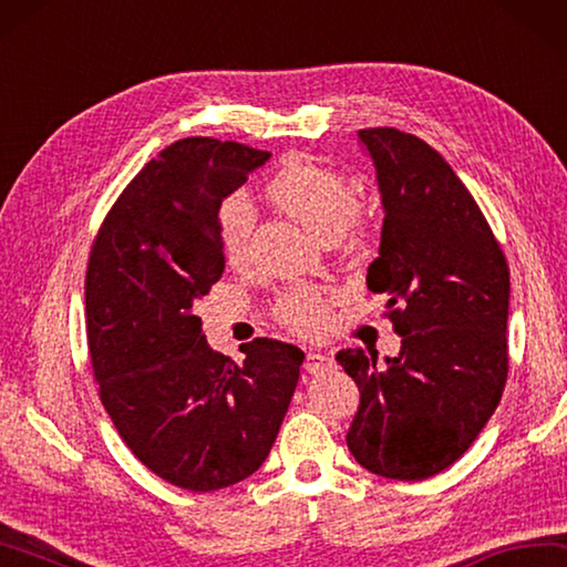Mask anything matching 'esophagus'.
<instances>
[{"label":"esophagus","mask_w":567,"mask_h":567,"mask_svg":"<svg viewBox=\"0 0 567 567\" xmlns=\"http://www.w3.org/2000/svg\"><path fill=\"white\" fill-rule=\"evenodd\" d=\"M305 369L310 374H322L327 369H332V359L327 354H319V352H310L305 357Z\"/></svg>","instance_id":"obj_1"}]
</instances>
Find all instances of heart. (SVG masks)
<instances>
[{"label":"heart","mask_w":567,"mask_h":567,"mask_svg":"<svg viewBox=\"0 0 567 567\" xmlns=\"http://www.w3.org/2000/svg\"><path fill=\"white\" fill-rule=\"evenodd\" d=\"M270 200L290 218L302 223L317 238L334 240L344 235L357 243L362 238V220L357 218V190L337 171L315 166L310 161H290L267 183ZM252 210L243 195H228L218 208V240L225 260L238 265L248 255ZM277 319L300 334H315L327 319L324 295L312 287L285 292L275 307Z\"/></svg>","instance_id":"b5f03b06"}]
</instances>
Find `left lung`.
<instances>
[{"instance_id":"obj_1","label":"left lung","mask_w":567,"mask_h":567,"mask_svg":"<svg viewBox=\"0 0 567 567\" xmlns=\"http://www.w3.org/2000/svg\"><path fill=\"white\" fill-rule=\"evenodd\" d=\"M374 161L382 245L367 287L389 297L401 352L337 362L359 386L347 446L367 471L424 481L466 454L508 377V262L441 153L399 128L357 133Z\"/></svg>"}]
</instances>
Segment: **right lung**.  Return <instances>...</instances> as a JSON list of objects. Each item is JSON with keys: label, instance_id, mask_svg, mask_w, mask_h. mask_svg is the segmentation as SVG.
Returning <instances> with one entry per match:
<instances>
[{"label": "right lung", "instance_id": "1", "mask_svg": "<svg viewBox=\"0 0 567 567\" xmlns=\"http://www.w3.org/2000/svg\"><path fill=\"white\" fill-rule=\"evenodd\" d=\"M267 151L193 136L113 203L86 267V339L101 404L143 466L173 486L228 488L262 466L305 352L277 339L213 352L195 302L225 270L218 208Z\"/></svg>", "mask_w": 567, "mask_h": 567}]
</instances>
